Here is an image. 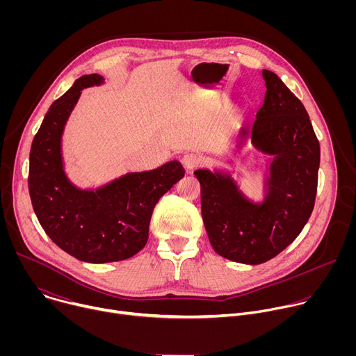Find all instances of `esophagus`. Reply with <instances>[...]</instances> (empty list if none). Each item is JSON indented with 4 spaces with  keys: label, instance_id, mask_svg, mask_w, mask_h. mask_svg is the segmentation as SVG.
<instances>
[{
    "label": "esophagus",
    "instance_id": "esophagus-1",
    "mask_svg": "<svg viewBox=\"0 0 356 356\" xmlns=\"http://www.w3.org/2000/svg\"><path fill=\"white\" fill-rule=\"evenodd\" d=\"M181 163H183V166L187 169V170H194V169H197L198 166H200V163H201V158L197 155V154H186L184 156H183V159H181Z\"/></svg>",
    "mask_w": 356,
    "mask_h": 356
}]
</instances>
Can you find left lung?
Instances as JSON below:
<instances>
[{"label":"left lung","mask_w":356,"mask_h":356,"mask_svg":"<svg viewBox=\"0 0 356 356\" xmlns=\"http://www.w3.org/2000/svg\"><path fill=\"white\" fill-rule=\"evenodd\" d=\"M264 106L252 127L239 131L241 143L272 156L265 198L253 202L229 173L198 169L201 214L214 250L225 259L259 265L286 249L307 224L317 194L320 143L301 101L270 70Z\"/></svg>","instance_id":"obj_1"}]
</instances>
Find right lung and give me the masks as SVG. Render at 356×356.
I'll use <instances>...</instances> for the list:
<instances>
[{"mask_svg":"<svg viewBox=\"0 0 356 356\" xmlns=\"http://www.w3.org/2000/svg\"><path fill=\"white\" fill-rule=\"evenodd\" d=\"M104 77L77 79L50 106L29 154L28 187L39 224L60 249L79 261L107 264L128 259L146 245L149 222L159 198L183 176L180 162L127 173L95 190H81L66 176L62 135L83 88Z\"/></svg>","mask_w":356,"mask_h":356,"instance_id":"add662e5","label":"right lung"}]
</instances>
